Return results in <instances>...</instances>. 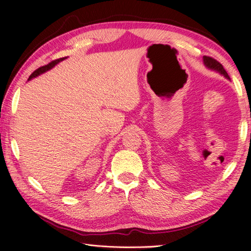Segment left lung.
I'll return each instance as SVG.
<instances>
[{"label": "left lung", "mask_w": 251, "mask_h": 251, "mask_svg": "<svg viewBox=\"0 0 251 251\" xmlns=\"http://www.w3.org/2000/svg\"><path fill=\"white\" fill-rule=\"evenodd\" d=\"M202 59H204L205 66L208 69H211V70L218 71L220 74H222L223 76H226L227 79H230V76H228V74L226 73V71L225 70V68H223V66L221 65L219 61H217L212 57H208V56H204V58H202Z\"/></svg>", "instance_id": "left-lung-1"}]
</instances>
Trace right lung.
Here are the masks:
<instances>
[{"mask_svg":"<svg viewBox=\"0 0 251 251\" xmlns=\"http://www.w3.org/2000/svg\"><path fill=\"white\" fill-rule=\"evenodd\" d=\"M66 59V57L65 58H59V59H56V60H52L51 62H50L49 65H46V66H43V67H41V68H39V69H36V70L31 74V75L29 76V79H31V78H33V77H36L37 75H40V74H42V73H44V72H46V71H49V70H50L51 68H54L57 63H59L60 61H62V60H65ZM28 79V81H29Z\"/></svg>","mask_w":251,"mask_h":251,"instance_id":"add662e5","label":"right lung"}]
</instances>
